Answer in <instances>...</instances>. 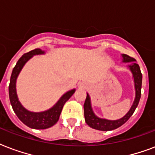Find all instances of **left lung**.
<instances>
[{
  "mask_svg": "<svg viewBox=\"0 0 155 155\" xmlns=\"http://www.w3.org/2000/svg\"><path fill=\"white\" fill-rule=\"evenodd\" d=\"M136 60L134 57L128 56L126 54L123 55L124 62H131L135 61ZM129 69L133 73L134 78V82H135V89H136V98L134 100V103L132 106L131 109L129 110L128 113L124 116L123 118L117 120H108L105 119H100L97 117L94 114L91 106V99L90 96L87 94L84 103V116H85V120L86 123L92 129H98L101 131H110L116 129L119 127H120L122 124L125 123L129 120L131 116L134 114L135 109L138 105L141 94V81H142V74H141L140 67L137 63H134L132 65H129Z\"/></svg>",
  "mask_w": 155,
  "mask_h": 155,
  "instance_id": "8db88e82",
  "label": "left lung"
}]
</instances>
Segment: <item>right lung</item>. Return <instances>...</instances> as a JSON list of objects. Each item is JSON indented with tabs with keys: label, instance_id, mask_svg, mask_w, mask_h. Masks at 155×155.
I'll use <instances>...</instances> for the list:
<instances>
[{
	"label": "right lung",
	"instance_id": "right-lung-1",
	"mask_svg": "<svg viewBox=\"0 0 155 155\" xmlns=\"http://www.w3.org/2000/svg\"><path fill=\"white\" fill-rule=\"evenodd\" d=\"M43 53H44V51H42L41 49L35 48L22 55L21 58L18 61L16 65L14 66V69L12 71L10 82H9V100H10L12 107L14 109V111L15 112L17 116L18 117L19 120L22 123L25 124L26 126L35 129H45L54 125L60 118V115H61L64 104L69 100V98L73 95L75 91V90H72V91L65 93L52 108L49 109L46 111L31 112L21 106L18 99V96L16 94L15 83H16L17 77L21 71V69H22L25 63L29 59L31 58L34 55Z\"/></svg>",
	"mask_w": 155,
	"mask_h": 155
}]
</instances>
